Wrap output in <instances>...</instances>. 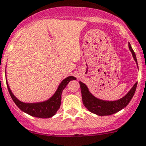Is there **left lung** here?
Wrapping results in <instances>:
<instances>
[{
  "label": "left lung",
  "mask_w": 146,
  "mask_h": 146,
  "mask_svg": "<svg viewBox=\"0 0 146 146\" xmlns=\"http://www.w3.org/2000/svg\"><path fill=\"white\" fill-rule=\"evenodd\" d=\"M129 48L130 51L132 54L134 61L136 62L137 64L135 53L133 50L129 42ZM79 84H80L81 92H82V101H83L84 106L92 113H94L97 115H99V116L113 115L120 110L125 108L129 104L132 97L134 96V92L136 90L137 85V82H136L134 84V86L131 87V90L129 91L127 94L121 98L120 99L117 100V101H104V100L99 99V98L95 97L90 92L88 87H87L85 84H84L82 82H79Z\"/></svg>",
  "instance_id": "obj_1"
}]
</instances>
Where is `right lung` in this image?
I'll return each instance as SVG.
<instances>
[{
    "mask_svg": "<svg viewBox=\"0 0 146 146\" xmlns=\"http://www.w3.org/2000/svg\"><path fill=\"white\" fill-rule=\"evenodd\" d=\"M76 78L72 76L64 78V80H62V82L59 84L55 93L46 101L36 102V103H24L17 99L15 95L12 93L7 82V78L6 77V84L8 87L9 92L15 104L18 106L20 110L26 112L28 115H31L33 117H40V118H49V117H53L56 113V111L60 107L62 93L63 90L65 88L69 82L72 80H76Z\"/></svg>",
    "mask_w": 146,
    "mask_h": 146,
    "instance_id": "add662e5",
    "label": "right lung"
}]
</instances>
